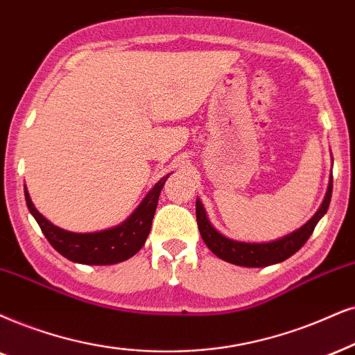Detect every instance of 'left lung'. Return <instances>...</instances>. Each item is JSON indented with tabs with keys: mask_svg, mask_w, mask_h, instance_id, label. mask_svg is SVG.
<instances>
[{
	"mask_svg": "<svg viewBox=\"0 0 355 355\" xmlns=\"http://www.w3.org/2000/svg\"><path fill=\"white\" fill-rule=\"evenodd\" d=\"M331 193H333V177H331L329 187H327L326 198L322 201L321 208L316 211L315 216L309 219L303 227H300L298 231L291 232V234L282 237L278 241L263 242V244L232 241L219 234L211 226L208 218H206L205 208L200 200H196V223H198L200 234L203 237L205 244L219 259L241 267H267L273 266V263L284 262V260L291 257V255L303 248L304 242L309 239V236L315 231L318 221L324 216L327 208H329Z\"/></svg>",
	"mask_w": 355,
	"mask_h": 355,
	"instance_id": "1",
	"label": "left lung"
}]
</instances>
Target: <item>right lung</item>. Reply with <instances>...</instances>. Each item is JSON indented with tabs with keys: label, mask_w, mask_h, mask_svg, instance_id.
Returning a JSON list of instances; mask_svg holds the SVG:
<instances>
[{
	"label": "right lung",
	"mask_w": 355,
	"mask_h": 355,
	"mask_svg": "<svg viewBox=\"0 0 355 355\" xmlns=\"http://www.w3.org/2000/svg\"><path fill=\"white\" fill-rule=\"evenodd\" d=\"M167 178L168 175L147 193L144 201L123 224L111 227V230L87 232V234H78V232H70L53 226L34 208L26 188L24 195L31 214L35 218L40 231L44 232L46 239L51 242V245L58 254H62L71 262L87 263V266H111V263L131 259L144 245L150 232L159 195Z\"/></svg>",
	"instance_id": "add662e5"
}]
</instances>
